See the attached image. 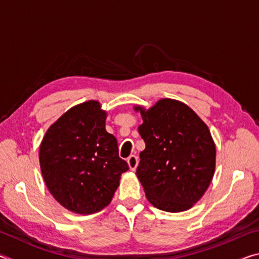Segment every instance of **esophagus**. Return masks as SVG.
Returning <instances> with one entry per match:
<instances>
[{"instance_id":"obj_1","label":"esophagus","mask_w":259,"mask_h":259,"mask_svg":"<svg viewBox=\"0 0 259 259\" xmlns=\"http://www.w3.org/2000/svg\"><path fill=\"white\" fill-rule=\"evenodd\" d=\"M128 164H129L130 170L135 171L136 168H137V165H138V157L136 155H131L128 159Z\"/></svg>"}]
</instances>
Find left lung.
I'll return each instance as SVG.
<instances>
[{"mask_svg": "<svg viewBox=\"0 0 259 259\" xmlns=\"http://www.w3.org/2000/svg\"><path fill=\"white\" fill-rule=\"evenodd\" d=\"M142 115L139 135L145 142L140 152L137 177L146 198L168 212L191 209L212 181L216 146L208 125L193 109L176 99L162 98Z\"/></svg>", "mask_w": 259, "mask_h": 259, "instance_id": "left-lung-1", "label": "left lung"}]
</instances>
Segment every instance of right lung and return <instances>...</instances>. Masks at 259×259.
Wrapping results in <instances>:
<instances>
[{
    "label": "right lung",
    "mask_w": 259,
    "mask_h": 259,
    "mask_svg": "<svg viewBox=\"0 0 259 259\" xmlns=\"http://www.w3.org/2000/svg\"><path fill=\"white\" fill-rule=\"evenodd\" d=\"M106 117L99 102L88 100L65 112L41 142L38 159L46 185L72 212L90 214L107 207L129 169L120 159L116 138L105 128Z\"/></svg>",
    "instance_id": "add662e5"
}]
</instances>
